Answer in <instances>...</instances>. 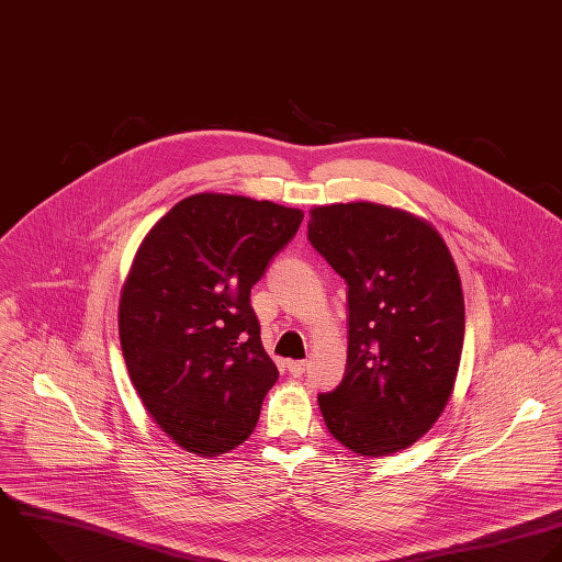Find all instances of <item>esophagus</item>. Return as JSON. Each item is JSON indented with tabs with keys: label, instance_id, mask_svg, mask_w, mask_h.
Here are the masks:
<instances>
[{
	"label": "esophagus",
	"instance_id": "34e87169",
	"mask_svg": "<svg viewBox=\"0 0 562 562\" xmlns=\"http://www.w3.org/2000/svg\"><path fill=\"white\" fill-rule=\"evenodd\" d=\"M286 368H289V372H291L293 376H302V374L306 372L308 363H306V361H289Z\"/></svg>",
	"mask_w": 562,
	"mask_h": 562
}]
</instances>
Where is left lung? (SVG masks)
<instances>
[{"label":"left lung","mask_w":562,"mask_h":562,"mask_svg":"<svg viewBox=\"0 0 562 562\" xmlns=\"http://www.w3.org/2000/svg\"><path fill=\"white\" fill-rule=\"evenodd\" d=\"M308 240L348 284V363L319 394L328 431L381 458L423 438L451 398L464 297L456 262L425 221L376 203L311 210Z\"/></svg>","instance_id":"8db88e82"}]
</instances>
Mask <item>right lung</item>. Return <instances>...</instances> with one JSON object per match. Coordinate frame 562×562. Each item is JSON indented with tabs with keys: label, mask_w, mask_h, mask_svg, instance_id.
<instances>
[{
	"label": "right lung",
	"mask_w": 562,
	"mask_h": 562,
	"mask_svg": "<svg viewBox=\"0 0 562 562\" xmlns=\"http://www.w3.org/2000/svg\"><path fill=\"white\" fill-rule=\"evenodd\" d=\"M302 218L271 201L192 194L135 254L120 297L122 355L146 412L190 453H227L258 423L278 368L249 295Z\"/></svg>",
	"instance_id": "1"
}]
</instances>
